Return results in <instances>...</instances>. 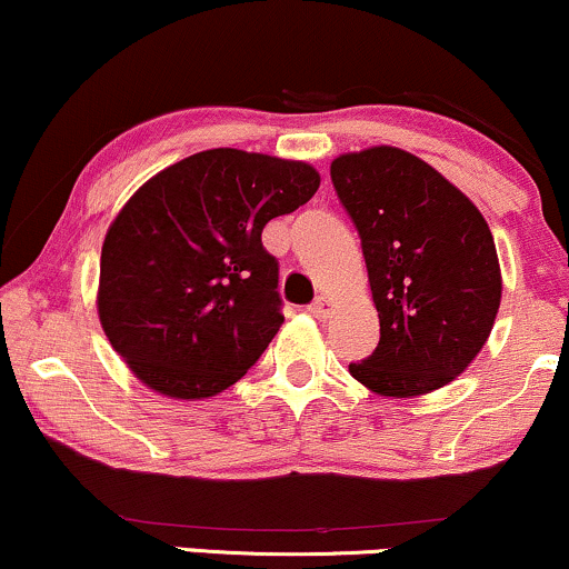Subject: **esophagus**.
<instances>
[{
  "label": "esophagus",
  "instance_id": "obj_1",
  "mask_svg": "<svg viewBox=\"0 0 569 569\" xmlns=\"http://www.w3.org/2000/svg\"><path fill=\"white\" fill-rule=\"evenodd\" d=\"M329 311H332V300L325 298V296L317 298L311 306H308V313H311V317H317V319H327Z\"/></svg>",
  "mask_w": 569,
  "mask_h": 569
}]
</instances>
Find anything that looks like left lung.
<instances>
[{"label":"left lung","mask_w":569,"mask_h":569,"mask_svg":"<svg viewBox=\"0 0 569 569\" xmlns=\"http://www.w3.org/2000/svg\"><path fill=\"white\" fill-rule=\"evenodd\" d=\"M361 237L380 346L348 371L385 398L453 382L486 346L501 306V266L488 221L422 158L390 144L329 166Z\"/></svg>","instance_id":"obj_1"}]
</instances>
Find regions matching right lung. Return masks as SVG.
<instances>
[{
	"mask_svg": "<svg viewBox=\"0 0 569 569\" xmlns=\"http://www.w3.org/2000/svg\"><path fill=\"white\" fill-rule=\"evenodd\" d=\"M319 181L303 160L216 147L131 194L104 234L97 313L137 380L202 401L248 375L284 321L261 231Z\"/></svg>",
	"mask_w": 569,
	"mask_h": 569,
	"instance_id": "add662e5",
	"label": "right lung"
}]
</instances>
